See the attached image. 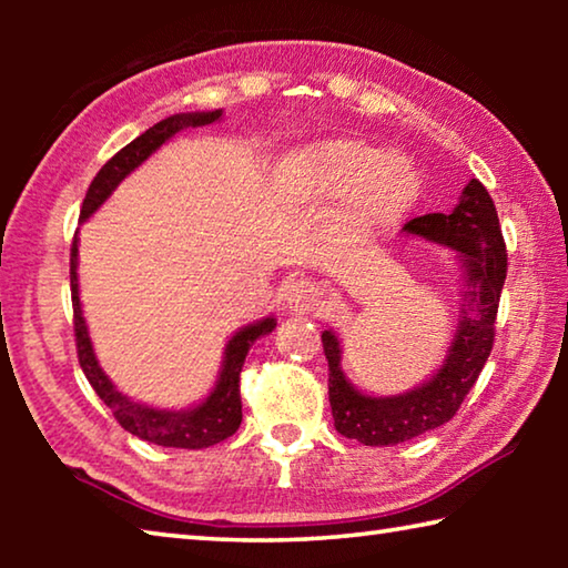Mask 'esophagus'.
Wrapping results in <instances>:
<instances>
[{
  "instance_id": "obj_1",
  "label": "esophagus",
  "mask_w": 568,
  "mask_h": 568,
  "mask_svg": "<svg viewBox=\"0 0 568 568\" xmlns=\"http://www.w3.org/2000/svg\"><path fill=\"white\" fill-rule=\"evenodd\" d=\"M285 305L291 307L295 313H311L315 305L321 301V293H318V285L313 281H307V277H301V281H293L291 285H285Z\"/></svg>"
}]
</instances>
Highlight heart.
<instances>
[{
	"mask_svg": "<svg viewBox=\"0 0 568 568\" xmlns=\"http://www.w3.org/2000/svg\"><path fill=\"white\" fill-rule=\"evenodd\" d=\"M295 168L305 185L323 197L353 195V217L365 230L396 223L418 195L408 162L363 140L321 142L301 152Z\"/></svg>",
	"mask_w": 568,
	"mask_h": 568,
	"instance_id": "b5f03b06",
	"label": "heart"
}]
</instances>
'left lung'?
Instances as JSON below:
<instances>
[{"mask_svg": "<svg viewBox=\"0 0 568 568\" xmlns=\"http://www.w3.org/2000/svg\"><path fill=\"white\" fill-rule=\"evenodd\" d=\"M403 233L456 250L466 283L464 307L440 368L400 396L376 398L355 388L341 368L338 335L331 328L323 331L335 430L363 446H396L444 426L456 416L494 348L496 313L506 281V243L488 190L470 180L448 215L413 217Z\"/></svg>", "mask_w": 568, "mask_h": 568, "instance_id": "obj_1", "label": "left lung"}]
</instances>
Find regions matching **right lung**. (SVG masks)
<instances>
[{
  "label": "right lung",
  "instance_id": "obj_1",
  "mask_svg": "<svg viewBox=\"0 0 568 568\" xmlns=\"http://www.w3.org/2000/svg\"><path fill=\"white\" fill-rule=\"evenodd\" d=\"M223 118V110L213 112H180L170 114V118L160 120L145 130L140 138H134L130 145H124L118 155L104 162L102 170L94 175L92 185L84 195V203L80 210V220H88L94 210H98L104 200H108L114 187L130 175L134 168H140L152 152L160 150L170 138H175L180 130L187 128H205ZM80 237L74 233L72 253H70V285H72V311H74V338H77V358L88 376L94 393L104 400V406L112 410L124 430L142 440H150L155 446L165 448H207L225 440L240 428L243 420V403H240V371H243L245 355L261 335L273 333L275 318H263L257 323H250L240 328L233 338L225 345V358L220 376L215 381V388L210 396L197 403L195 408L187 410H160L142 406V403L132 400L112 386V381L104 376L100 368L98 355L92 351L90 331L82 315L80 303V283H77V253H80Z\"/></svg>",
  "mask_w": 568,
  "mask_h": 568
}]
</instances>
